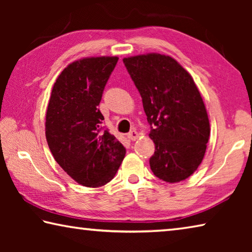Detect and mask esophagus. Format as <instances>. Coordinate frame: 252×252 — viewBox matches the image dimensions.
<instances>
[{
  "instance_id": "1",
  "label": "esophagus",
  "mask_w": 252,
  "mask_h": 252,
  "mask_svg": "<svg viewBox=\"0 0 252 252\" xmlns=\"http://www.w3.org/2000/svg\"><path fill=\"white\" fill-rule=\"evenodd\" d=\"M138 136H139V134L135 130H132L129 132V133H127V138H129L131 141H135V140L138 139Z\"/></svg>"
}]
</instances>
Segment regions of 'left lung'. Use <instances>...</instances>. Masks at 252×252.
I'll list each match as a JSON object with an SVG mask.
<instances>
[{"label": "left lung", "mask_w": 252, "mask_h": 252, "mask_svg": "<svg viewBox=\"0 0 252 252\" xmlns=\"http://www.w3.org/2000/svg\"><path fill=\"white\" fill-rule=\"evenodd\" d=\"M123 63L151 126L152 172L165 182L186 180L202 162L210 135L206 106L192 76L164 54L135 55Z\"/></svg>", "instance_id": "8db88e82"}]
</instances>
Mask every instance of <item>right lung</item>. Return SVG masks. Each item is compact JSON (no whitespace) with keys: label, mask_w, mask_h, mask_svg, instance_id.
Returning a JSON list of instances; mask_svg holds the SVG:
<instances>
[{"label":"right lung","mask_w":252,"mask_h":252,"mask_svg":"<svg viewBox=\"0 0 252 252\" xmlns=\"http://www.w3.org/2000/svg\"><path fill=\"white\" fill-rule=\"evenodd\" d=\"M118 57L72 62L53 85L45 117V136L60 167L80 185L104 186L112 180L126 148L108 130L97 109Z\"/></svg>","instance_id":"obj_1"}]
</instances>
